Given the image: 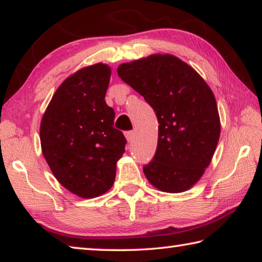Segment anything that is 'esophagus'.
<instances>
[{
	"instance_id": "34e87169",
	"label": "esophagus",
	"mask_w": 262,
	"mask_h": 262,
	"mask_svg": "<svg viewBox=\"0 0 262 262\" xmlns=\"http://www.w3.org/2000/svg\"><path fill=\"white\" fill-rule=\"evenodd\" d=\"M134 135H135V133L133 130H128V132L125 133V136H126V139H127L128 142H132L133 140H134Z\"/></svg>"
}]
</instances>
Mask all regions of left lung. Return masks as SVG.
Returning <instances> with one entry per match:
<instances>
[{
	"mask_svg": "<svg viewBox=\"0 0 262 262\" xmlns=\"http://www.w3.org/2000/svg\"><path fill=\"white\" fill-rule=\"evenodd\" d=\"M118 75L154 108L158 145L143 172L160 191L192 187L210 165L220 137L211 88L191 66L172 55H151L121 64Z\"/></svg>",
	"mask_w": 262,
	"mask_h": 262,
	"instance_id": "8db88e82",
	"label": "left lung"
}]
</instances>
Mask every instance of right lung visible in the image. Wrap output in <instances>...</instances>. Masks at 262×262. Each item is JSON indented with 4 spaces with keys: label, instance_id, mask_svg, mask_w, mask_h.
Instances as JSON below:
<instances>
[{
    "label": "right lung",
    "instance_id": "add662e5",
    "mask_svg": "<svg viewBox=\"0 0 262 262\" xmlns=\"http://www.w3.org/2000/svg\"><path fill=\"white\" fill-rule=\"evenodd\" d=\"M110 77L102 63L79 70L59 85L42 117V154L57 181L81 198L112 187L125 152L127 141L105 102Z\"/></svg>",
    "mask_w": 262,
    "mask_h": 262
}]
</instances>
